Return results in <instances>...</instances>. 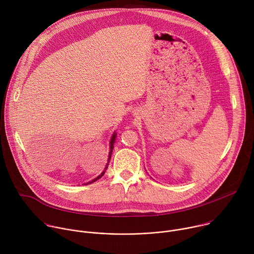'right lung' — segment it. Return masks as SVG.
Listing matches in <instances>:
<instances>
[{
  "instance_id": "right-lung-1",
  "label": "right lung",
  "mask_w": 254,
  "mask_h": 254,
  "mask_svg": "<svg viewBox=\"0 0 254 254\" xmlns=\"http://www.w3.org/2000/svg\"><path fill=\"white\" fill-rule=\"evenodd\" d=\"M116 138H117V132H114V133H113V136H112V138H111V142H110V154H108L107 164H106V166H105L104 170H103V171H102V173H101L99 176H97L95 179H93V180L89 181L88 183H85L86 185H88V184H91V183L95 182V181H97L98 179H100V178L104 175V173H105V171H106V169H107V167H108V163H110V161H111V157H112V153H113V150H114V143L116 142Z\"/></svg>"
}]
</instances>
